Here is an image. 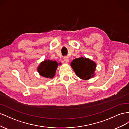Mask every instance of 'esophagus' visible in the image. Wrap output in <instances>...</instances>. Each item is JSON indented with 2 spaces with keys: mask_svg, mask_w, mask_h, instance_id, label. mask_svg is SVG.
Masks as SVG:
<instances>
[{
  "mask_svg": "<svg viewBox=\"0 0 129 129\" xmlns=\"http://www.w3.org/2000/svg\"><path fill=\"white\" fill-rule=\"evenodd\" d=\"M64 60L65 61V63H69V58L68 57H64Z\"/></svg>",
  "mask_w": 129,
  "mask_h": 129,
  "instance_id": "34e87169",
  "label": "esophagus"
}]
</instances>
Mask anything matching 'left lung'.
I'll return each mask as SVG.
<instances>
[{
  "label": "left lung",
  "instance_id": "8db88e82",
  "mask_svg": "<svg viewBox=\"0 0 129 129\" xmlns=\"http://www.w3.org/2000/svg\"><path fill=\"white\" fill-rule=\"evenodd\" d=\"M70 65L76 75L81 79L89 80L95 75L97 64L89 58L80 57L75 59Z\"/></svg>",
  "mask_w": 129,
  "mask_h": 129
}]
</instances>
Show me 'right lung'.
I'll use <instances>...</instances> for the list:
<instances>
[{"mask_svg":"<svg viewBox=\"0 0 129 129\" xmlns=\"http://www.w3.org/2000/svg\"><path fill=\"white\" fill-rule=\"evenodd\" d=\"M61 64L60 62L58 63L56 61L45 59L40 62L37 70L41 76L46 78L52 79L56 75L58 65Z\"/></svg>","mask_w":129,"mask_h":129,"instance_id":"obj_1","label":"right lung"}]
</instances>
